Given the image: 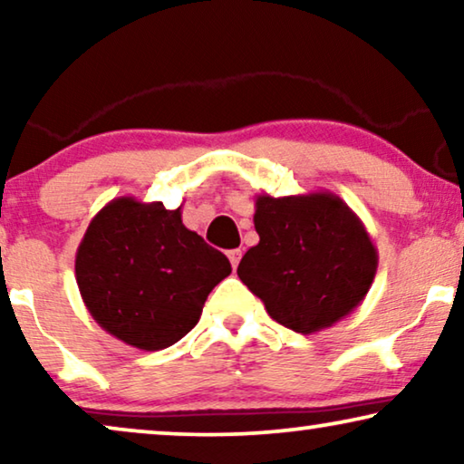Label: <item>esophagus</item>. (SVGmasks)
I'll list each match as a JSON object with an SVG mask.
<instances>
[{
  "instance_id": "34e87169",
  "label": "esophagus",
  "mask_w": 464,
  "mask_h": 464,
  "mask_svg": "<svg viewBox=\"0 0 464 464\" xmlns=\"http://www.w3.org/2000/svg\"><path fill=\"white\" fill-rule=\"evenodd\" d=\"M227 257H230L232 268H237L238 262H240V257H243V251H240V249H232V251H227Z\"/></svg>"
}]
</instances>
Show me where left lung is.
<instances>
[{
	"label": "left lung",
	"instance_id": "8db88e82",
	"mask_svg": "<svg viewBox=\"0 0 464 464\" xmlns=\"http://www.w3.org/2000/svg\"><path fill=\"white\" fill-rule=\"evenodd\" d=\"M253 224L259 243L237 272L276 323L314 334L363 302L378 270V249L340 196L259 194Z\"/></svg>",
	"mask_w": 464,
	"mask_h": 464
}]
</instances>
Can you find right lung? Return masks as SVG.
Returning <instances> with one entry per match:
<instances>
[{
  "instance_id": "add662e5",
  "label": "right lung",
  "mask_w": 464,
  "mask_h": 464,
  "mask_svg": "<svg viewBox=\"0 0 464 464\" xmlns=\"http://www.w3.org/2000/svg\"><path fill=\"white\" fill-rule=\"evenodd\" d=\"M232 272L224 253L181 221V207L120 196L94 215L75 253V281L107 334L141 351L179 342Z\"/></svg>"
}]
</instances>
